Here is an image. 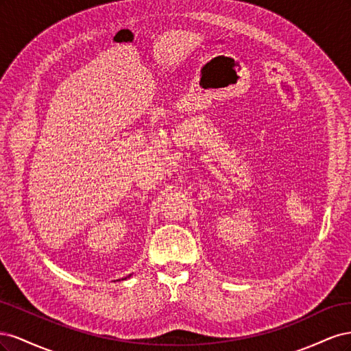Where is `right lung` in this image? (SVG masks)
Returning <instances> with one entry per match:
<instances>
[{"label":"right lung","mask_w":351,"mask_h":351,"mask_svg":"<svg viewBox=\"0 0 351 351\" xmlns=\"http://www.w3.org/2000/svg\"><path fill=\"white\" fill-rule=\"evenodd\" d=\"M129 277H130V275H129Z\"/></svg>","instance_id":"right-lung-1"}]
</instances>
